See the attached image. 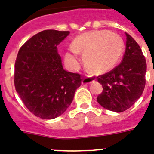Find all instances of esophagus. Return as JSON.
Segmentation results:
<instances>
[{
	"label": "esophagus",
	"mask_w": 154,
	"mask_h": 154,
	"mask_svg": "<svg viewBox=\"0 0 154 154\" xmlns=\"http://www.w3.org/2000/svg\"><path fill=\"white\" fill-rule=\"evenodd\" d=\"M93 81V78L91 77H85L83 80H82V81H81V84L82 85H88V84H90L91 82H92Z\"/></svg>",
	"instance_id": "obj_1"
}]
</instances>
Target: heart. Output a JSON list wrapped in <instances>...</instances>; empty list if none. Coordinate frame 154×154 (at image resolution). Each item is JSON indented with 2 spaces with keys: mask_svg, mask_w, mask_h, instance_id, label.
I'll return each instance as SVG.
<instances>
[{
  "mask_svg": "<svg viewBox=\"0 0 154 154\" xmlns=\"http://www.w3.org/2000/svg\"><path fill=\"white\" fill-rule=\"evenodd\" d=\"M123 52V41L118 34L96 30L77 36L65 57L71 68L79 66L78 53H82L85 66L90 73L100 74L116 66Z\"/></svg>",
  "mask_w": 154,
  "mask_h": 154,
  "instance_id": "1",
  "label": "heart"
}]
</instances>
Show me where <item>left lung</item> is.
<instances>
[{
	"label": "left lung",
	"mask_w": 154,
	"mask_h": 154,
	"mask_svg": "<svg viewBox=\"0 0 154 154\" xmlns=\"http://www.w3.org/2000/svg\"><path fill=\"white\" fill-rule=\"evenodd\" d=\"M126 51L122 61L112 70L98 76L103 92L97 102L103 107L122 112L133 105L142 96L146 85V62L139 45L126 33Z\"/></svg>",
	"instance_id": "8db88e82"
}]
</instances>
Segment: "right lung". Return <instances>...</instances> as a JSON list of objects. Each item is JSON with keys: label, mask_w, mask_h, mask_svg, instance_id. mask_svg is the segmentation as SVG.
<instances>
[{"label": "right lung", "mask_w": 154, "mask_h": 154, "mask_svg": "<svg viewBox=\"0 0 154 154\" xmlns=\"http://www.w3.org/2000/svg\"><path fill=\"white\" fill-rule=\"evenodd\" d=\"M69 32L45 30L20 47L15 62L16 92L30 112L44 119L57 118L70 105L81 84L79 73L63 69L57 46Z\"/></svg>", "instance_id": "add662e5"}]
</instances>
